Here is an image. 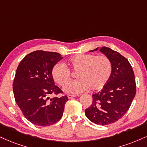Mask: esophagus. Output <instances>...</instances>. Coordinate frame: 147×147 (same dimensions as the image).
I'll return each instance as SVG.
<instances>
[{
  "label": "esophagus",
  "mask_w": 147,
  "mask_h": 147,
  "mask_svg": "<svg viewBox=\"0 0 147 147\" xmlns=\"http://www.w3.org/2000/svg\"><path fill=\"white\" fill-rule=\"evenodd\" d=\"M76 97V95H67V97L68 99H72V98H74V97Z\"/></svg>",
  "instance_id": "1"
}]
</instances>
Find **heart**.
I'll return each instance as SVG.
<instances>
[{
  "label": "heart",
  "instance_id": "b5f03b06",
  "mask_svg": "<svg viewBox=\"0 0 147 147\" xmlns=\"http://www.w3.org/2000/svg\"><path fill=\"white\" fill-rule=\"evenodd\" d=\"M67 65L77 72V80L70 81L71 71L62 63H57L52 69V76L58 84L67 83L63 87L65 93L79 94L89 89H99L104 86L111 78L112 63L105 55L79 54L70 58Z\"/></svg>",
  "mask_w": 147,
  "mask_h": 147
}]
</instances>
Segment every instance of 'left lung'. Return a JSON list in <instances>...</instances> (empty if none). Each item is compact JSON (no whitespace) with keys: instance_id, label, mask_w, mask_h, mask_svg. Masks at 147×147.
<instances>
[{"instance_id":"8db88e82","label":"left lung","mask_w":147,"mask_h":147,"mask_svg":"<svg viewBox=\"0 0 147 147\" xmlns=\"http://www.w3.org/2000/svg\"><path fill=\"white\" fill-rule=\"evenodd\" d=\"M99 51L111 60L112 74L102 90L92 95L93 102L85 115L94 123L106 125L125 115L136 95V85L133 69L125 57L107 47Z\"/></svg>"}]
</instances>
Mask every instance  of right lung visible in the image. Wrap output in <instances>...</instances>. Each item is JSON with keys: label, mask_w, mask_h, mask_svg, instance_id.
I'll return each instance as SVG.
<instances>
[{"label": "right lung", "mask_w": 147, "mask_h": 147, "mask_svg": "<svg viewBox=\"0 0 147 147\" xmlns=\"http://www.w3.org/2000/svg\"><path fill=\"white\" fill-rule=\"evenodd\" d=\"M63 58L54 52L37 50L27 54L18 65L13 90L15 100L27 120L38 126H50L62 117L67 95L54 84L53 66Z\"/></svg>", "instance_id": "add662e5"}]
</instances>
